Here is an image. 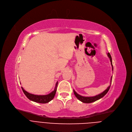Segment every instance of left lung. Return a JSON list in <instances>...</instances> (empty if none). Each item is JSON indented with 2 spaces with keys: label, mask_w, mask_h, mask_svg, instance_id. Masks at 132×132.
Returning a JSON list of instances; mask_svg holds the SVG:
<instances>
[{
  "label": "left lung",
  "mask_w": 132,
  "mask_h": 132,
  "mask_svg": "<svg viewBox=\"0 0 132 132\" xmlns=\"http://www.w3.org/2000/svg\"><path fill=\"white\" fill-rule=\"evenodd\" d=\"M107 55H108V56H109V57L110 59V61H111V65H112V70H113V64H112V57H111V56L110 53H108ZM112 79V77H111V84H110V85L109 87H107V88L105 90H104L103 93H102L101 94H98V95H97L96 96H93V97H84V96H82L79 95V94H78L74 90H73L74 91V94L75 95V96L77 98V99H78L80 101H81V102H82L83 103H90L95 102V101H96L100 100V98H102L103 96H104L107 94L108 91L109 90V89L110 88V87H111V85Z\"/></svg>",
  "instance_id": "8db88e82"
}]
</instances>
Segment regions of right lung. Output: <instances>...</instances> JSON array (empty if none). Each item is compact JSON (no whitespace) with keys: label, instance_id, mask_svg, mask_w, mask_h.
Returning a JSON list of instances; mask_svg holds the SVG:
<instances>
[{"label":"right lung","instance_id":"right-lung-1","mask_svg":"<svg viewBox=\"0 0 132 132\" xmlns=\"http://www.w3.org/2000/svg\"><path fill=\"white\" fill-rule=\"evenodd\" d=\"M57 84H58V81L56 82V86L54 89V90L51 92L50 94L46 95H34L32 94H30L26 92V90H24L22 87L21 89L23 92V93L25 94V95L26 96V97L30 100V101H32L33 102H36V103H42V104H45L48 103L51 101H52L55 95L56 92V89L57 87Z\"/></svg>","mask_w":132,"mask_h":132}]
</instances>
